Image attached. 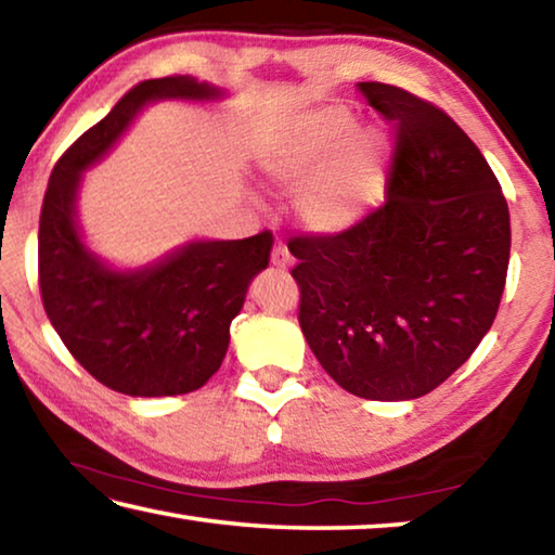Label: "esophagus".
Wrapping results in <instances>:
<instances>
[{
    "mask_svg": "<svg viewBox=\"0 0 555 555\" xmlns=\"http://www.w3.org/2000/svg\"><path fill=\"white\" fill-rule=\"evenodd\" d=\"M271 264H274L276 269H288L291 267V255L286 249V244L276 242L274 249H271Z\"/></svg>",
    "mask_w": 555,
    "mask_h": 555,
    "instance_id": "1",
    "label": "esophagus"
}]
</instances>
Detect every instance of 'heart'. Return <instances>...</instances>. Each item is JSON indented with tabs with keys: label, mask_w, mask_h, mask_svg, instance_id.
I'll list each match as a JSON object with an SVG mask.
<instances>
[{
	"label": "heart",
	"mask_w": 555,
	"mask_h": 555,
	"mask_svg": "<svg viewBox=\"0 0 555 555\" xmlns=\"http://www.w3.org/2000/svg\"><path fill=\"white\" fill-rule=\"evenodd\" d=\"M391 142L377 127L354 129L343 107L296 119L261 156V173L284 193L298 195L300 228L337 234L360 222L387 178Z\"/></svg>",
	"instance_id": "1"
}]
</instances>
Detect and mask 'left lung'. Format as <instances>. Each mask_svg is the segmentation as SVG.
I'll return each mask as SVG.
<instances>
[{
    "label": "left lung",
    "instance_id": "8db88e82",
    "mask_svg": "<svg viewBox=\"0 0 555 555\" xmlns=\"http://www.w3.org/2000/svg\"><path fill=\"white\" fill-rule=\"evenodd\" d=\"M397 121L384 205L333 237H294L298 323L345 391L409 401L434 391L490 331L509 267V208L446 112L384 82H357Z\"/></svg>",
    "mask_w": 555,
    "mask_h": 555
}]
</instances>
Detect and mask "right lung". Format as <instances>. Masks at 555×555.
Here are the masks:
<instances>
[{"mask_svg": "<svg viewBox=\"0 0 555 555\" xmlns=\"http://www.w3.org/2000/svg\"><path fill=\"white\" fill-rule=\"evenodd\" d=\"M222 88L191 75L144 80L90 127L59 164L39 224L46 315L92 377L127 397L201 389L228 354L230 323L269 264L271 232L247 240H191L144 267L117 269L82 234V173L102 162L154 102H218Z\"/></svg>", "mask_w": 555, "mask_h": 555, "instance_id": "obj_1", "label": "right lung"}]
</instances>
